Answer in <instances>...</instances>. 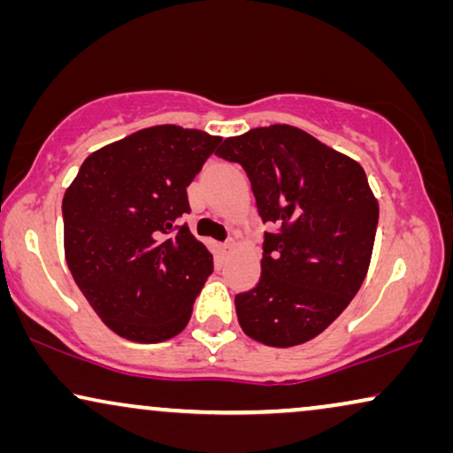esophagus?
Returning a JSON list of instances; mask_svg holds the SVG:
<instances>
[{"label": "esophagus", "instance_id": "34e87169", "mask_svg": "<svg viewBox=\"0 0 453 453\" xmlns=\"http://www.w3.org/2000/svg\"><path fill=\"white\" fill-rule=\"evenodd\" d=\"M234 247V241L231 239V241H226V243H222V251H231Z\"/></svg>", "mask_w": 453, "mask_h": 453}]
</instances>
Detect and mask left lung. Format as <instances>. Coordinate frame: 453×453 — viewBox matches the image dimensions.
Segmentation results:
<instances>
[{"label":"left lung","mask_w":453,"mask_h":453,"mask_svg":"<svg viewBox=\"0 0 453 453\" xmlns=\"http://www.w3.org/2000/svg\"><path fill=\"white\" fill-rule=\"evenodd\" d=\"M239 163L265 233L262 276L234 296L239 324L257 342L288 349L326 330L367 276L380 206L363 166L293 126L256 127L222 142Z\"/></svg>","instance_id":"left-lung-1"}]
</instances>
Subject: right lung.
<instances>
[{"instance_id": "obj_1", "label": "right lung", "mask_w": 453, "mask_h": 453, "mask_svg": "<svg viewBox=\"0 0 453 453\" xmlns=\"http://www.w3.org/2000/svg\"><path fill=\"white\" fill-rule=\"evenodd\" d=\"M219 135L154 126L92 152L65 189V262L104 326L132 342H165L188 326L212 253L179 226L188 185Z\"/></svg>"}]
</instances>
